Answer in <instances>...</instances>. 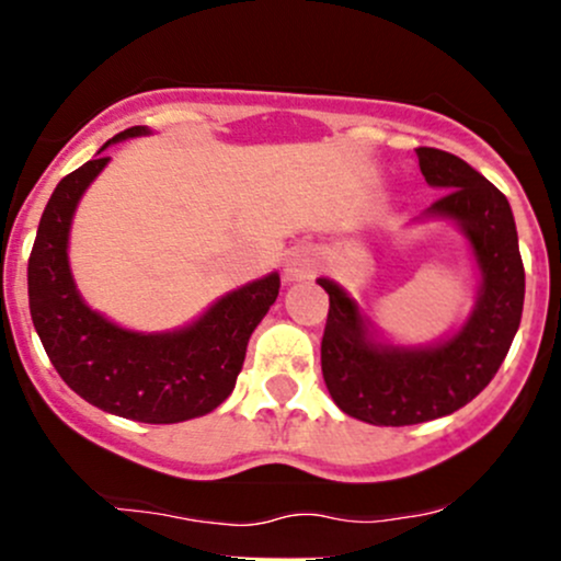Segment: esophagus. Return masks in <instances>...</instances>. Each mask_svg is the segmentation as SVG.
<instances>
[{"mask_svg":"<svg viewBox=\"0 0 561 561\" xmlns=\"http://www.w3.org/2000/svg\"><path fill=\"white\" fill-rule=\"evenodd\" d=\"M317 274V259L308 250H293L285 261V276L287 279H308Z\"/></svg>","mask_w":561,"mask_h":561,"instance_id":"1","label":"esophagus"}]
</instances>
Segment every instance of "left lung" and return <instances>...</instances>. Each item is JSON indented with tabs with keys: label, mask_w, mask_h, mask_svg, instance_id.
I'll list each match as a JSON object with an SVG mask.
<instances>
[{
	"label": "left lung",
	"mask_w": 561,
	"mask_h": 561,
	"mask_svg": "<svg viewBox=\"0 0 561 561\" xmlns=\"http://www.w3.org/2000/svg\"><path fill=\"white\" fill-rule=\"evenodd\" d=\"M422 176L448 190L430 214L461 224L482 272L478 308L459 334L435 347L409 351L371 343L356 302L330 279L321 371L332 401L369 424L405 427L454 414L495 377L517 334L525 302V266L504 192L465 160L420 147Z\"/></svg>",
	"instance_id": "1"
}]
</instances>
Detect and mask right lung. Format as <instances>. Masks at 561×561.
I'll return each instance as SVG.
<instances>
[{"label": "right lung", "instance_id": "right-lung-1", "mask_svg": "<svg viewBox=\"0 0 561 561\" xmlns=\"http://www.w3.org/2000/svg\"><path fill=\"white\" fill-rule=\"evenodd\" d=\"M141 131L131 126L111 141ZM102 150L68 173L44 208L28 259L31 319L57 375L83 401L134 422L195 420L234 390L250 334L279 295V274L234 289L179 332L139 334L102 319L76 293L68 268L70 218L83 190L111 160Z\"/></svg>", "mask_w": 561, "mask_h": 561}]
</instances>
